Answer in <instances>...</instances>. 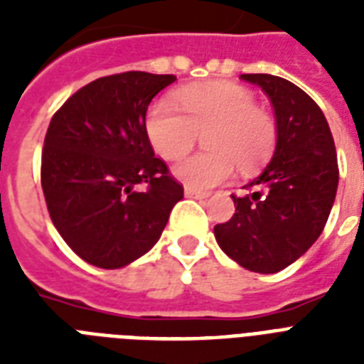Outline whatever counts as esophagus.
Wrapping results in <instances>:
<instances>
[{
  "mask_svg": "<svg viewBox=\"0 0 364 364\" xmlns=\"http://www.w3.org/2000/svg\"><path fill=\"white\" fill-rule=\"evenodd\" d=\"M185 196H187V198L204 200V198H208V196H210V194H208V193H200V191H194V188L185 187Z\"/></svg>",
  "mask_w": 364,
  "mask_h": 364,
  "instance_id": "1",
  "label": "esophagus"
}]
</instances>
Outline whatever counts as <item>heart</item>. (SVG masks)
<instances>
[{"label": "heart", "mask_w": 364, "mask_h": 364, "mask_svg": "<svg viewBox=\"0 0 364 364\" xmlns=\"http://www.w3.org/2000/svg\"><path fill=\"white\" fill-rule=\"evenodd\" d=\"M183 113L160 100L147 115V136L164 159H177L193 147L196 132H205V153L177 160L171 171L194 191H210L232 176L260 166L276 145V122L255 105L253 94L236 82L217 81L177 92Z\"/></svg>", "instance_id": "heart-1"}]
</instances>
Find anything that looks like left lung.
Segmentation results:
<instances>
[{
  "instance_id": "8db88e82",
  "label": "left lung",
  "mask_w": 364,
  "mask_h": 364,
  "mask_svg": "<svg viewBox=\"0 0 364 364\" xmlns=\"http://www.w3.org/2000/svg\"><path fill=\"white\" fill-rule=\"evenodd\" d=\"M270 98L276 147L270 162L234 196L236 213L213 234L245 270L276 274L321 236L338 188V162L328 122L308 94L282 77L242 75Z\"/></svg>"
}]
</instances>
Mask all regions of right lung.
Returning a JSON list of instances; mask_svg holds the SVG:
<instances>
[{
  "label": "right lung",
  "instance_id": "add662e5",
  "mask_svg": "<svg viewBox=\"0 0 364 364\" xmlns=\"http://www.w3.org/2000/svg\"><path fill=\"white\" fill-rule=\"evenodd\" d=\"M173 75L100 77L65 102L45 136L41 187L64 242L88 264L117 270L153 249L183 187L154 156L145 115ZM148 183L145 191L136 188Z\"/></svg>",
  "mask_w": 364,
  "mask_h": 364
}]
</instances>
